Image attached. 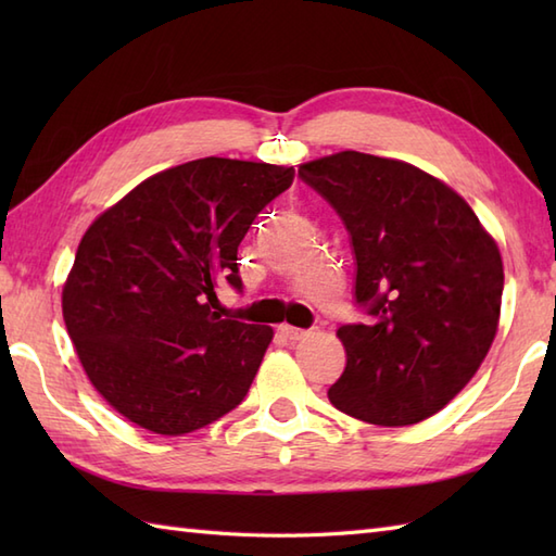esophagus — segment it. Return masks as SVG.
Segmentation results:
<instances>
[{
	"mask_svg": "<svg viewBox=\"0 0 556 556\" xmlns=\"http://www.w3.org/2000/svg\"><path fill=\"white\" fill-rule=\"evenodd\" d=\"M279 332L285 334L289 341H301V339H305V337L311 334L308 329H299V327H291V325H281Z\"/></svg>",
	"mask_w": 556,
	"mask_h": 556,
	"instance_id": "obj_1",
	"label": "esophagus"
}]
</instances>
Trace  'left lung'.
Segmentation results:
<instances>
[{
    "mask_svg": "<svg viewBox=\"0 0 556 556\" xmlns=\"http://www.w3.org/2000/svg\"><path fill=\"white\" fill-rule=\"evenodd\" d=\"M299 176L344 222L353 299L368 323L339 327L346 368L329 401L363 422L401 428L452 401L497 334L504 267L470 205L413 164L344 150Z\"/></svg>",
    "mask_w": 556,
    "mask_h": 556,
    "instance_id": "left-lung-1",
    "label": "left lung"
}]
</instances>
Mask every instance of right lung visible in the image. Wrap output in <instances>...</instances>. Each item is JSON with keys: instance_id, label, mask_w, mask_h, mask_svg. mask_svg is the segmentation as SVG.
Listing matches in <instances>:
<instances>
[{"instance_id": "1", "label": "right lung", "mask_w": 556, "mask_h": 556, "mask_svg": "<svg viewBox=\"0 0 556 556\" xmlns=\"http://www.w3.org/2000/svg\"><path fill=\"white\" fill-rule=\"evenodd\" d=\"M293 181V167L227 157L150 176L90 224L62 291L83 370L108 404L179 437L243 401L271 327L217 311L241 291L239 243Z\"/></svg>"}]
</instances>
